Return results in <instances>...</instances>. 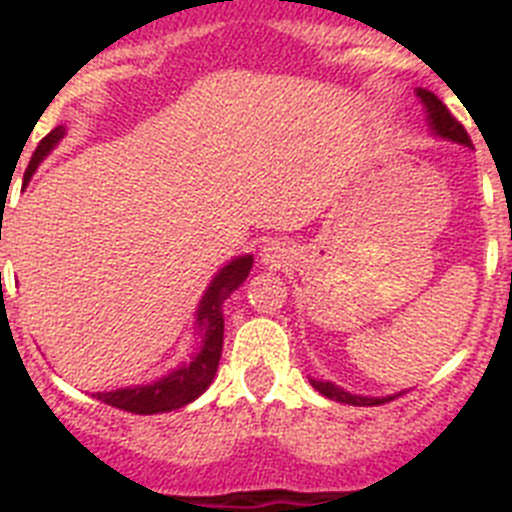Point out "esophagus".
Returning <instances> with one entry per match:
<instances>
[{
    "instance_id": "1",
    "label": "esophagus",
    "mask_w": 512,
    "mask_h": 512,
    "mask_svg": "<svg viewBox=\"0 0 512 512\" xmlns=\"http://www.w3.org/2000/svg\"><path fill=\"white\" fill-rule=\"evenodd\" d=\"M261 256H264L266 264H271V266H282L284 261H287V248H284V243L271 241V243H266V246H264V253H261Z\"/></svg>"
}]
</instances>
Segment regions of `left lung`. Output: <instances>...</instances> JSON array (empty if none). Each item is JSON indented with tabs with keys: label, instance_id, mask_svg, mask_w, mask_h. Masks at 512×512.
Listing matches in <instances>:
<instances>
[{
	"label": "left lung",
	"instance_id": "left-lung-1",
	"mask_svg": "<svg viewBox=\"0 0 512 512\" xmlns=\"http://www.w3.org/2000/svg\"><path fill=\"white\" fill-rule=\"evenodd\" d=\"M418 97L423 99L425 110H428V120H431V128L436 130L438 135H443V138H449V140H456V143H464V146H472V140H469L464 125H461V122L451 115L449 107H446V104H443L436 94L425 92V89H418ZM310 384L320 392V395L330 397V400H336V402H346V405H382V402L392 400V397H382V400H377V397L348 395V392H343L341 387H336V384L318 382V379H310Z\"/></svg>",
	"mask_w": 512,
	"mask_h": 512
}]
</instances>
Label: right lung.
Returning a JSON list of instances; mask_svg holds the SVG:
<instances>
[{"label": "right lung", "mask_w": 512, "mask_h": 512, "mask_svg": "<svg viewBox=\"0 0 512 512\" xmlns=\"http://www.w3.org/2000/svg\"><path fill=\"white\" fill-rule=\"evenodd\" d=\"M63 128L51 130L35 148L30 164L25 171V182H30L33 171L38 169V164L43 161V156L56 146L61 140ZM253 259L251 256H241V259L230 261L215 279L207 287L205 297L200 302V312H197V320L205 328V346L197 354V359L189 366H182L171 372L169 377L161 379V382H153L148 387H128V390L117 392H97L99 402H107L112 408L125 410V413L135 415H153V413H169V410L184 408L192 400L202 395V392L210 387L212 377L217 372V361H220V351H223V302L233 295L235 289L246 282L248 271H251Z\"/></svg>", "instance_id": "right-lung-1"}]
</instances>
